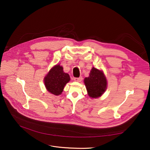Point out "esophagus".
I'll use <instances>...</instances> for the list:
<instances>
[{
    "label": "esophagus",
    "mask_w": 150,
    "mask_h": 150,
    "mask_svg": "<svg viewBox=\"0 0 150 150\" xmlns=\"http://www.w3.org/2000/svg\"><path fill=\"white\" fill-rule=\"evenodd\" d=\"M82 77H79V78H74V81L76 82H81L82 81Z\"/></svg>",
    "instance_id": "34e87169"
}]
</instances>
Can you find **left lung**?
I'll list each match as a JSON object with an SVG mask.
<instances>
[{"instance_id":"8db88e82","label":"left lung","mask_w":150,"mask_h":150,"mask_svg":"<svg viewBox=\"0 0 150 150\" xmlns=\"http://www.w3.org/2000/svg\"><path fill=\"white\" fill-rule=\"evenodd\" d=\"M84 83L91 98L101 97L107 89L108 82L103 71L94 67L91 70L89 76L84 78Z\"/></svg>"}]
</instances>
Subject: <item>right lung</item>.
<instances>
[{
	"label": "right lung",
	"mask_w": 150,
	"mask_h": 150,
	"mask_svg": "<svg viewBox=\"0 0 150 150\" xmlns=\"http://www.w3.org/2000/svg\"><path fill=\"white\" fill-rule=\"evenodd\" d=\"M70 80L69 75L64 72L62 66L60 64L52 67L44 78L46 90L57 96L61 95L65 86Z\"/></svg>",
	"instance_id": "1"
}]
</instances>
